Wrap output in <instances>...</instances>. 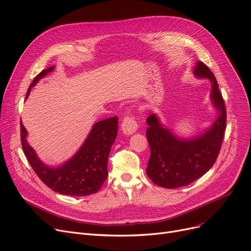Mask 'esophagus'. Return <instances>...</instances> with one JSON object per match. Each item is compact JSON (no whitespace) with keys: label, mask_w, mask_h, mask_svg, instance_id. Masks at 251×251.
I'll list each match as a JSON object with an SVG mask.
<instances>
[{"label":"esophagus","mask_w":251,"mask_h":251,"mask_svg":"<svg viewBox=\"0 0 251 251\" xmlns=\"http://www.w3.org/2000/svg\"><path fill=\"white\" fill-rule=\"evenodd\" d=\"M137 122L134 118V116H127L123 119L122 124H121V128H122V131L129 135L133 134L137 130Z\"/></svg>","instance_id":"1"}]
</instances>
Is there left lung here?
<instances>
[{
    "label": "left lung",
    "instance_id": "8db88e82",
    "mask_svg": "<svg viewBox=\"0 0 251 251\" xmlns=\"http://www.w3.org/2000/svg\"><path fill=\"white\" fill-rule=\"evenodd\" d=\"M193 74L211 81L210 99L218 115L207 130L190 138L176 135L156 114L148 117L146 134L151 156L146 173L163 188L186 186L205 175L215 163L225 137L226 111L214 74L201 61L197 62Z\"/></svg>",
    "mask_w": 251,
    "mask_h": 251
}]
</instances>
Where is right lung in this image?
Here are the masks:
<instances>
[{"mask_svg":"<svg viewBox=\"0 0 251 251\" xmlns=\"http://www.w3.org/2000/svg\"><path fill=\"white\" fill-rule=\"evenodd\" d=\"M54 66L42 70L30 85L26 92L39 79L48 75ZM118 133V117L99 121L93 125L86 141L69 160L53 168L43 163L33 148L27 144V132L21 123L22 146L27 161L40 180L51 190L71 197H86L96 193L107 178V159L111 145Z\"/></svg>","mask_w":251,"mask_h":251,"instance_id":"obj_1","label":"right lung"}]
</instances>
